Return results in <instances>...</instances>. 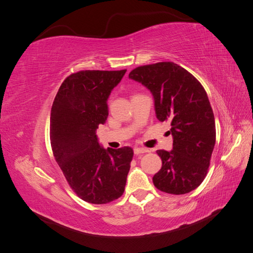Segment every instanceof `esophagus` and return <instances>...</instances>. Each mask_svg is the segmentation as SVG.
I'll return each mask as SVG.
<instances>
[{"label":"esophagus","instance_id":"1","mask_svg":"<svg viewBox=\"0 0 253 253\" xmlns=\"http://www.w3.org/2000/svg\"><path fill=\"white\" fill-rule=\"evenodd\" d=\"M149 149H145V148H135L134 149V153L136 155H139L142 154V153H148Z\"/></svg>","mask_w":253,"mask_h":253}]
</instances>
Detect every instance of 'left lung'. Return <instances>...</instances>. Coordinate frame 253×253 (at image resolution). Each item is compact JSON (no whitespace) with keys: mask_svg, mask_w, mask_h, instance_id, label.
Returning a JSON list of instances; mask_svg holds the SVG:
<instances>
[{"mask_svg":"<svg viewBox=\"0 0 253 253\" xmlns=\"http://www.w3.org/2000/svg\"><path fill=\"white\" fill-rule=\"evenodd\" d=\"M128 77L151 90L157 119L171 124L173 150L156 151L163 166L153 176V183L169 194L191 192L208 173L216 139L215 120L205 88L174 62L138 66Z\"/></svg>","mask_w":253,"mask_h":253,"instance_id":"1","label":"left lung"}]
</instances>
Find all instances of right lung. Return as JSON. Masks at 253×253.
<instances>
[{
    "instance_id": "add662e5",
    "label": "right lung",
    "mask_w": 253,
    "mask_h": 253,
    "mask_svg": "<svg viewBox=\"0 0 253 253\" xmlns=\"http://www.w3.org/2000/svg\"><path fill=\"white\" fill-rule=\"evenodd\" d=\"M122 71H81L62 82L50 112L53 156L74 192L103 205L125 192L134 152L129 147L103 149L96 129L109 116L108 98Z\"/></svg>"
}]
</instances>
